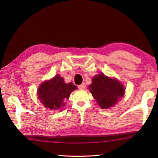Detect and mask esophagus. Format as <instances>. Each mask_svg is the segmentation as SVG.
<instances>
[{"mask_svg": "<svg viewBox=\"0 0 158 158\" xmlns=\"http://www.w3.org/2000/svg\"><path fill=\"white\" fill-rule=\"evenodd\" d=\"M78 88L79 89H85V84L82 83L81 85H78Z\"/></svg>", "mask_w": 158, "mask_h": 158, "instance_id": "obj_1", "label": "esophagus"}]
</instances>
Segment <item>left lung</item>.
Wrapping results in <instances>:
<instances>
[{"mask_svg":"<svg viewBox=\"0 0 158 158\" xmlns=\"http://www.w3.org/2000/svg\"><path fill=\"white\" fill-rule=\"evenodd\" d=\"M88 88L102 109L113 106L125 94V88L120 82L102 73L93 77L92 84Z\"/></svg>","mask_w":158,"mask_h":158,"instance_id":"left-lung-1","label":"left lung"}]
</instances>
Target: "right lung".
Returning <instances> with one entry per match:
<instances>
[{"instance_id": "right-lung-1", "label": "right lung", "mask_w": 158, "mask_h": 158, "mask_svg": "<svg viewBox=\"0 0 158 158\" xmlns=\"http://www.w3.org/2000/svg\"><path fill=\"white\" fill-rule=\"evenodd\" d=\"M77 88L73 83H65L60 75H57L45 81L38 88V96L43 106L51 110H62L73 91Z\"/></svg>"}]
</instances>
